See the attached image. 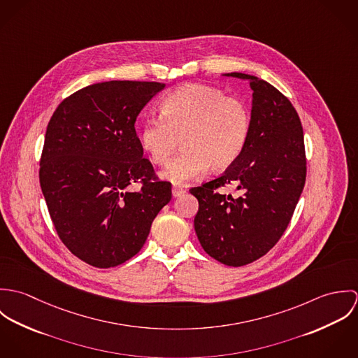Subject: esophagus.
<instances>
[{
    "instance_id": "esophagus-1",
    "label": "esophagus",
    "mask_w": 358,
    "mask_h": 358,
    "mask_svg": "<svg viewBox=\"0 0 358 358\" xmlns=\"http://www.w3.org/2000/svg\"><path fill=\"white\" fill-rule=\"evenodd\" d=\"M185 194V190L182 187H178V186H173L172 187V196L176 199V197H180Z\"/></svg>"
}]
</instances>
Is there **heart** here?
Masks as SVG:
<instances>
[{
    "mask_svg": "<svg viewBox=\"0 0 358 358\" xmlns=\"http://www.w3.org/2000/svg\"><path fill=\"white\" fill-rule=\"evenodd\" d=\"M162 115L148 118L141 129V145L155 165H166L183 136V152L164 172L172 183L200 178L212 166L224 171L244 152L251 114L247 104L222 90L185 84L169 92L161 104Z\"/></svg>",
    "mask_w": 358,
    "mask_h": 358,
    "instance_id": "b5f03b06",
    "label": "heart"
}]
</instances>
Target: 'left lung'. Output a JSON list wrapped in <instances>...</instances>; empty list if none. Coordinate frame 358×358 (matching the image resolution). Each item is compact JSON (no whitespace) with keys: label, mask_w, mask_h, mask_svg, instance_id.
<instances>
[{"label":"left lung","mask_w":358,"mask_h":358,"mask_svg":"<svg viewBox=\"0 0 358 358\" xmlns=\"http://www.w3.org/2000/svg\"><path fill=\"white\" fill-rule=\"evenodd\" d=\"M250 83L251 131L240 158L226 172L190 189L199 200L194 229L205 252L226 266H244L267 254L285 231L306 180L303 129L291 102L271 84L244 73ZM237 184L234 199L217 189Z\"/></svg>","instance_id":"8db88e82"}]
</instances>
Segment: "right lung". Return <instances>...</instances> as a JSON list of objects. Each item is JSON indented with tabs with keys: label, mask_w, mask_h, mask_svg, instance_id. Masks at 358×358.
<instances>
[{
	"label": "right lung",
	"mask_w": 358,
	"mask_h": 358,
	"mask_svg": "<svg viewBox=\"0 0 358 358\" xmlns=\"http://www.w3.org/2000/svg\"><path fill=\"white\" fill-rule=\"evenodd\" d=\"M165 88L104 81L57 106L47 127L40 185L53 226L71 254L91 266H118L143 247L171 183L153 180L135 122ZM141 180L139 192L127 187Z\"/></svg>",
	"instance_id": "1"
}]
</instances>
